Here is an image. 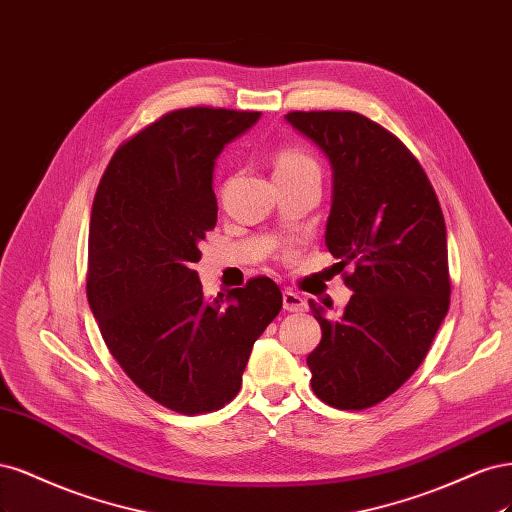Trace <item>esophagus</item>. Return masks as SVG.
I'll return each instance as SVG.
<instances>
[{
	"label": "esophagus",
	"instance_id": "esophagus-1",
	"mask_svg": "<svg viewBox=\"0 0 512 512\" xmlns=\"http://www.w3.org/2000/svg\"><path fill=\"white\" fill-rule=\"evenodd\" d=\"M283 308L287 312H304L306 310V300L302 295L293 293V291H285L283 293Z\"/></svg>",
	"mask_w": 512,
	"mask_h": 512
}]
</instances>
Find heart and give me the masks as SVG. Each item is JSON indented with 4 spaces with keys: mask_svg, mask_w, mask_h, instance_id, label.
I'll return each instance as SVG.
<instances>
[{
    "mask_svg": "<svg viewBox=\"0 0 512 512\" xmlns=\"http://www.w3.org/2000/svg\"><path fill=\"white\" fill-rule=\"evenodd\" d=\"M306 168H317V163L310 155L298 151V148H280L274 157V174L298 172Z\"/></svg>",
    "mask_w": 512,
    "mask_h": 512,
    "instance_id": "heart-1",
    "label": "heart"
}]
</instances>
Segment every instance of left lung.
Here are the masks:
<instances>
[{"label":"left lung","mask_w":512,"mask_h":512,"mask_svg":"<svg viewBox=\"0 0 512 512\" xmlns=\"http://www.w3.org/2000/svg\"><path fill=\"white\" fill-rule=\"evenodd\" d=\"M285 121L332 166L325 244L336 266L355 268L340 317L310 302L323 334L306 359L310 385L334 408H370L415 374L447 317L442 210L419 161L364 114L289 112Z\"/></svg>","instance_id":"left-lung-1"}]
</instances>
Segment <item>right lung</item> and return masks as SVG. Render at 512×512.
Listing matches in <instances>:
<instances>
[{
	"mask_svg": "<svg viewBox=\"0 0 512 512\" xmlns=\"http://www.w3.org/2000/svg\"><path fill=\"white\" fill-rule=\"evenodd\" d=\"M259 117L163 114L117 148L93 200L87 298L104 342L148 398L183 415L236 398L255 340L283 308L266 276L208 300L193 270L217 225L214 163Z\"/></svg>",
	"mask_w": 512,
	"mask_h": 512,
	"instance_id": "obj_1",
	"label": "right lung"
}]
</instances>
